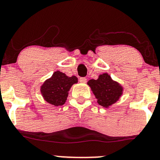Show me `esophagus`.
<instances>
[{"label": "esophagus", "mask_w": 160, "mask_h": 160, "mask_svg": "<svg viewBox=\"0 0 160 160\" xmlns=\"http://www.w3.org/2000/svg\"><path fill=\"white\" fill-rule=\"evenodd\" d=\"M80 82H86V78H80Z\"/></svg>", "instance_id": "obj_1"}]
</instances>
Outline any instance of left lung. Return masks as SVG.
Returning <instances> with one entry per match:
<instances>
[{
  "label": "left lung",
  "instance_id": "1",
  "mask_svg": "<svg viewBox=\"0 0 160 160\" xmlns=\"http://www.w3.org/2000/svg\"><path fill=\"white\" fill-rule=\"evenodd\" d=\"M88 85L91 87L98 103L104 108L115 103L122 93V87L112 80L107 73L101 74L97 80H90Z\"/></svg>",
  "mask_w": 160,
  "mask_h": 160
}]
</instances>
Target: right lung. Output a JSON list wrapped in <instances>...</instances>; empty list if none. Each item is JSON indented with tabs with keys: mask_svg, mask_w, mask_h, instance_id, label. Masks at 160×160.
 Returning a JSON list of instances; mask_svg holds the SVG:
<instances>
[{
	"mask_svg": "<svg viewBox=\"0 0 160 160\" xmlns=\"http://www.w3.org/2000/svg\"><path fill=\"white\" fill-rule=\"evenodd\" d=\"M78 82L75 76L68 77L65 74L56 71L51 78L41 86V94L46 102L55 106H61L65 103L68 91L73 84Z\"/></svg>",
	"mask_w": 160,
	"mask_h": 160,
	"instance_id": "add662e5",
	"label": "right lung"
}]
</instances>
